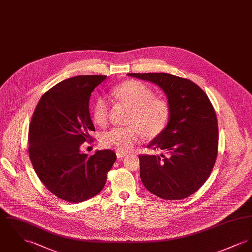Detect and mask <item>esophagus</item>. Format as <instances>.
Wrapping results in <instances>:
<instances>
[{
  "label": "esophagus",
  "mask_w": 252,
  "mask_h": 252,
  "mask_svg": "<svg viewBox=\"0 0 252 252\" xmlns=\"http://www.w3.org/2000/svg\"><path fill=\"white\" fill-rule=\"evenodd\" d=\"M127 155L125 154V153H117V157H118V158H124V157H126Z\"/></svg>",
  "instance_id": "34e87169"
}]
</instances>
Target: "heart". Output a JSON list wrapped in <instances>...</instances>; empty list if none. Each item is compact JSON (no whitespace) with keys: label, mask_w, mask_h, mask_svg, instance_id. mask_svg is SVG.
<instances>
[{"label":"heart","mask_w":252,"mask_h":252,"mask_svg":"<svg viewBox=\"0 0 252 252\" xmlns=\"http://www.w3.org/2000/svg\"><path fill=\"white\" fill-rule=\"evenodd\" d=\"M113 94L118 100L131 108L127 124L129 127H115L101 134V145L106 149L118 153H127L145 137H155L160 134L167 125L171 109L167 101L155 97L151 89L136 80H128L118 85ZM94 121L105 126L109 116V104L103 97L97 98L93 108Z\"/></svg>","instance_id":"obj_1"}]
</instances>
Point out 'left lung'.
I'll return each instance as SVG.
<instances>
[{"label":"left lung","mask_w":252,"mask_h":252,"mask_svg":"<svg viewBox=\"0 0 252 252\" xmlns=\"http://www.w3.org/2000/svg\"><path fill=\"white\" fill-rule=\"evenodd\" d=\"M160 87L171 109L166 128L147 146L163 152L139 155L140 179L152 194L182 200L209 178L218 155V121L206 94L194 82L169 73H128Z\"/></svg>","instance_id":"1"}]
</instances>
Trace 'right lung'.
I'll return each mask as SVG.
<instances>
[{
    "instance_id": "1",
    "label": "right lung",
    "mask_w": 252,
    "mask_h": 252,
    "mask_svg": "<svg viewBox=\"0 0 252 252\" xmlns=\"http://www.w3.org/2000/svg\"><path fill=\"white\" fill-rule=\"evenodd\" d=\"M106 75H78L53 86L38 102L29 131V155L47 189L68 202L97 195L117 159L112 150L88 156L80 151L95 131L89 101Z\"/></svg>"
}]
</instances>
